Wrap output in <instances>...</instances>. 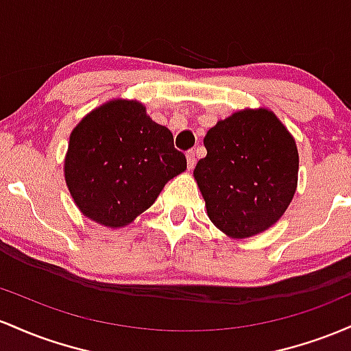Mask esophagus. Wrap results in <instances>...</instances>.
<instances>
[{"label": "esophagus", "instance_id": "obj_1", "mask_svg": "<svg viewBox=\"0 0 351 351\" xmlns=\"http://www.w3.org/2000/svg\"><path fill=\"white\" fill-rule=\"evenodd\" d=\"M186 157H187V167H189V171H191V169H194V165H195V159H197L195 151H187Z\"/></svg>", "mask_w": 351, "mask_h": 351}]
</instances>
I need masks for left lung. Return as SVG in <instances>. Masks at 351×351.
I'll use <instances>...</instances> for the list:
<instances>
[{
  "instance_id": "8db88e82",
  "label": "left lung",
  "mask_w": 351,
  "mask_h": 351,
  "mask_svg": "<svg viewBox=\"0 0 351 351\" xmlns=\"http://www.w3.org/2000/svg\"><path fill=\"white\" fill-rule=\"evenodd\" d=\"M194 179L208 219L230 239L265 232L285 214L298 182V151L270 109H242L204 137Z\"/></svg>"
}]
</instances>
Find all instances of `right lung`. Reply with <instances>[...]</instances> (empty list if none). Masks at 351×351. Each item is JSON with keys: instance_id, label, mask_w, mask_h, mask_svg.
Masks as SVG:
<instances>
[{"instance_id": "right-lung-1", "label": "right lung", "mask_w": 351, "mask_h": 351, "mask_svg": "<svg viewBox=\"0 0 351 351\" xmlns=\"http://www.w3.org/2000/svg\"><path fill=\"white\" fill-rule=\"evenodd\" d=\"M186 169L172 132L134 99L108 101L86 114L71 132L64 157L74 204L84 217L109 228L134 222Z\"/></svg>"}]
</instances>
